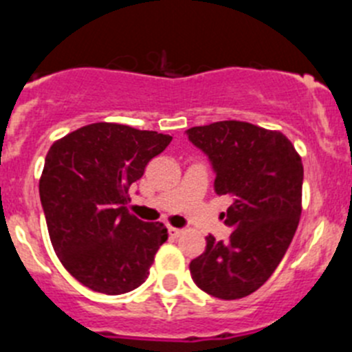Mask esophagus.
I'll use <instances>...</instances> for the list:
<instances>
[{"mask_svg": "<svg viewBox=\"0 0 352 352\" xmlns=\"http://www.w3.org/2000/svg\"><path fill=\"white\" fill-rule=\"evenodd\" d=\"M182 229H176V227H169V234L170 238H178V236H182Z\"/></svg>", "mask_w": 352, "mask_h": 352, "instance_id": "34e87169", "label": "esophagus"}]
</instances>
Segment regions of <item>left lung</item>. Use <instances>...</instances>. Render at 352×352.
Wrapping results in <instances>:
<instances>
[{"label": "left lung", "instance_id": "1", "mask_svg": "<svg viewBox=\"0 0 352 352\" xmlns=\"http://www.w3.org/2000/svg\"><path fill=\"white\" fill-rule=\"evenodd\" d=\"M214 173V192L232 197L227 241L206 236L190 263L199 289L220 300L252 294L285 256L301 214L303 164L284 133L245 121H217L186 130Z\"/></svg>", "mask_w": 352, "mask_h": 352}]
</instances>
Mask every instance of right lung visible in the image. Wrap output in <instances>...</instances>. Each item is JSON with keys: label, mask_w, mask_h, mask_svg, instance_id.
<instances>
[{"label": "right lung", "mask_w": 352, "mask_h": 352, "mask_svg": "<svg viewBox=\"0 0 352 352\" xmlns=\"http://www.w3.org/2000/svg\"><path fill=\"white\" fill-rule=\"evenodd\" d=\"M173 141L149 130L93 123L56 141L40 178V201L56 256L82 285L125 294L148 278L167 229L129 213V188Z\"/></svg>", "instance_id": "add662e5"}]
</instances>
